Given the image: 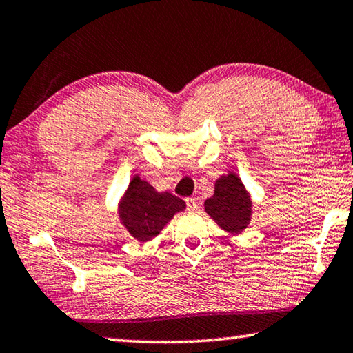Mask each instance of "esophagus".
I'll list each match as a JSON object with an SVG mask.
<instances>
[{"label": "esophagus", "instance_id": "obj_1", "mask_svg": "<svg viewBox=\"0 0 353 353\" xmlns=\"http://www.w3.org/2000/svg\"><path fill=\"white\" fill-rule=\"evenodd\" d=\"M186 206L189 211H195L199 208V200L194 199V196H189V199H186Z\"/></svg>", "mask_w": 353, "mask_h": 353}]
</instances>
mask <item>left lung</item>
<instances>
[{"label": "left lung", "mask_w": 353, "mask_h": 353, "mask_svg": "<svg viewBox=\"0 0 353 353\" xmlns=\"http://www.w3.org/2000/svg\"><path fill=\"white\" fill-rule=\"evenodd\" d=\"M214 195L205 201V211L221 230L240 234L250 225L252 201L236 173H228L215 181Z\"/></svg>", "instance_id": "obj_1"}]
</instances>
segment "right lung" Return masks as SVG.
I'll use <instances>...</instances> for the list:
<instances>
[{"mask_svg": "<svg viewBox=\"0 0 353 353\" xmlns=\"http://www.w3.org/2000/svg\"><path fill=\"white\" fill-rule=\"evenodd\" d=\"M186 209V203L169 192H158L136 175L119 201V219L139 242L157 237L173 215Z\"/></svg>", "mask_w": 353, "mask_h": 353, "instance_id": "add662e5", "label": "right lung"}]
</instances>
